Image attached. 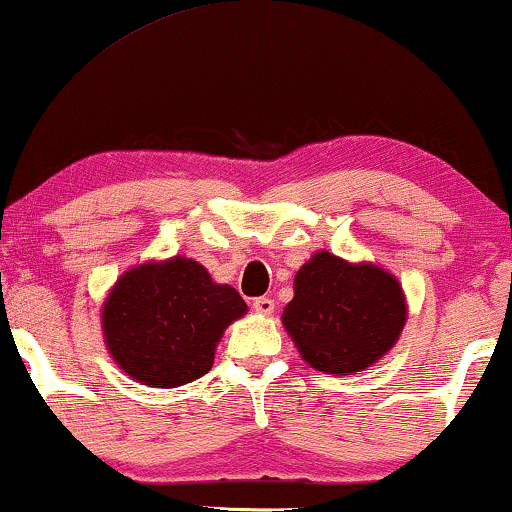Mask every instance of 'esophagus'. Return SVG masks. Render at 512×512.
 I'll return each mask as SVG.
<instances>
[{"mask_svg": "<svg viewBox=\"0 0 512 512\" xmlns=\"http://www.w3.org/2000/svg\"><path fill=\"white\" fill-rule=\"evenodd\" d=\"M254 310L258 312V314H263V317H265V314H272V310H275V300H272V298H256L254 300Z\"/></svg>", "mask_w": 512, "mask_h": 512, "instance_id": "34e87169", "label": "esophagus"}]
</instances>
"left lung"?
<instances>
[{"label": "left lung", "mask_w": 512, "mask_h": 512, "mask_svg": "<svg viewBox=\"0 0 512 512\" xmlns=\"http://www.w3.org/2000/svg\"><path fill=\"white\" fill-rule=\"evenodd\" d=\"M408 303L389 270L349 263L317 251L293 279V300L282 324L314 370L356 375L375 366L401 338Z\"/></svg>", "instance_id": "8db88e82"}]
</instances>
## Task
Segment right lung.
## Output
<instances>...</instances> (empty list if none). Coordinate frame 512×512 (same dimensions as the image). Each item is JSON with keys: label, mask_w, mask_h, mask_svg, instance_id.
I'll return each mask as SVG.
<instances>
[{"label": "right lung", "mask_w": 512, "mask_h": 512, "mask_svg": "<svg viewBox=\"0 0 512 512\" xmlns=\"http://www.w3.org/2000/svg\"><path fill=\"white\" fill-rule=\"evenodd\" d=\"M247 314L230 284L186 256L125 270L102 303L109 356L135 382L174 389L212 368L223 331Z\"/></svg>", "instance_id": "obj_1"}]
</instances>
